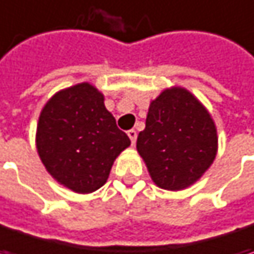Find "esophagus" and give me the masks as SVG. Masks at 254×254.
Wrapping results in <instances>:
<instances>
[{
    "label": "esophagus",
    "instance_id": "esophagus-1",
    "mask_svg": "<svg viewBox=\"0 0 254 254\" xmlns=\"http://www.w3.org/2000/svg\"><path fill=\"white\" fill-rule=\"evenodd\" d=\"M127 135L130 137L131 144H135V140H137V131H135V130H128V131H127Z\"/></svg>",
    "mask_w": 254,
    "mask_h": 254
}]
</instances>
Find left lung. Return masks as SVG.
<instances>
[{
	"label": "left lung",
	"instance_id": "1",
	"mask_svg": "<svg viewBox=\"0 0 254 254\" xmlns=\"http://www.w3.org/2000/svg\"><path fill=\"white\" fill-rule=\"evenodd\" d=\"M217 148L216 123L187 88L173 85L150 101L137 151L157 187L170 191L190 187L209 170Z\"/></svg>",
	"mask_w": 254,
	"mask_h": 254
}]
</instances>
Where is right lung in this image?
<instances>
[{
  "mask_svg": "<svg viewBox=\"0 0 254 254\" xmlns=\"http://www.w3.org/2000/svg\"><path fill=\"white\" fill-rule=\"evenodd\" d=\"M131 144L93 84L78 83L53 95L40 113L35 147L45 170L78 194L107 182L116 159Z\"/></svg>",
  "mask_w": 254,
  "mask_h": 254,
  "instance_id": "add662e5",
  "label": "right lung"
}]
</instances>
